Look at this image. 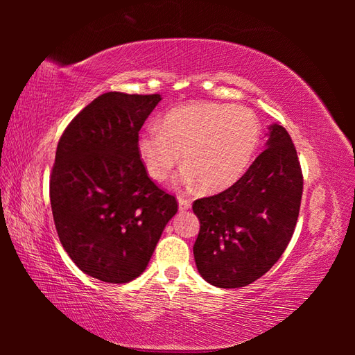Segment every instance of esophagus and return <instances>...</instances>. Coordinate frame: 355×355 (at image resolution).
Instances as JSON below:
<instances>
[{"label": "esophagus", "mask_w": 355, "mask_h": 355, "mask_svg": "<svg viewBox=\"0 0 355 355\" xmlns=\"http://www.w3.org/2000/svg\"><path fill=\"white\" fill-rule=\"evenodd\" d=\"M178 209H180V212H186L187 209H191V201L183 198V197H178Z\"/></svg>", "instance_id": "obj_1"}]
</instances>
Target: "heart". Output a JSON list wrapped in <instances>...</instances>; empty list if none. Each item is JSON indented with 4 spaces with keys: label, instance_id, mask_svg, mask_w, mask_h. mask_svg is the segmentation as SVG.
<instances>
[{
    "label": "heart",
    "instance_id": "heart-1",
    "mask_svg": "<svg viewBox=\"0 0 355 355\" xmlns=\"http://www.w3.org/2000/svg\"><path fill=\"white\" fill-rule=\"evenodd\" d=\"M261 139L254 112L243 105L197 102L172 108L160 125H150L137 140L148 175L164 182L180 163V182L202 192L229 189L250 166Z\"/></svg>",
    "mask_w": 355,
    "mask_h": 355
}]
</instances>
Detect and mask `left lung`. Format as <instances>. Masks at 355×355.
Returning a JSON list of instances; mask_svg holds the SVG:
<instances>
[{
	"instance_id": "left-lung-1",
	"label": "left lung",
	"mask_w": 355,
	"mask_h": 355,
	"mask_svg": "<svg viewBox=\"0 0 355 355\" xmlns=\"http://www.w3.org/2000/svg\"><path fill=\"white\" fill-rule=\"evenodd\" d=\"M266 149L229 189L193 201L198 273L218 288H239L275 266L296 227L304 177L284 126H268Z\"/></svg>"
}]
</instances>
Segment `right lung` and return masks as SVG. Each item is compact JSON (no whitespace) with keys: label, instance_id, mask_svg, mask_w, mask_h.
<instances>
[{"label":"right lung","instance_id":"right-lung-1","mask_svg":"<svg viewBox=\"0 0 355 355\" xmlns=\"http://www.w3.org/2000/svg\"><path fill=\"white\" fill-rule=\"evenodd\" d=\"M160 94L110 92L65 128L50 175L56 232L88 276L125 284L140 276L163 229L177 214L137 154L139 131Z\"/></svg>","mask_w":355,"mask_h":355}]
</instances>
